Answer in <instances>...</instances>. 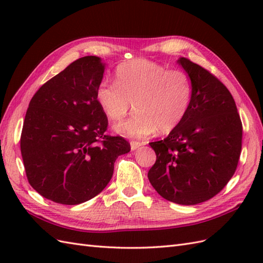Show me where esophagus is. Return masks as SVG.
<instances>
[{
    "label": "esophagus",
    "instance_id": "34e87169",
    "mask_svg": "<svg viewBox=\"0 0 263 263\" xmlns=\"http://www.w3.org/2000/svg\"><path fill=\"white\" fill-rule=\"evenodd\" d=\"M141 146H142V144L140 142L133 141V142H131V150H136V149H138L139 147H141Z\"/></svg>",
    "mask_w": 263,
    "mask_h": 263
}]
</instances>
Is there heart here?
Wrapping results in <instances>:
<instances>
[{"instance_id": "heart-1", "label": "heart", "mask_w": 263, "mask_h": 263, "mask_svg": "<svg viewBox=\"0 0 263 263\" xmlns=\"http://www.w3.org/2000/svg\"><path fill=\"white\" fill-rule=\"evenodd\" d=\"M192 90L184 71L138 59L117 66L116 82H100L96 100L110 121L124 119L133 103L136 114L114 128L123 137L146 139L158 130L168 133L180 125L191 104Z\"/></svg>"}]
</instances>
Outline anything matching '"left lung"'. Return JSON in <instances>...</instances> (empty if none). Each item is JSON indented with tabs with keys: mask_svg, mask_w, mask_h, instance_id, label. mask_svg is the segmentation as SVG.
<instances>
[{
	"mask_svg": "<svg viewBox=\"0 0 263 263\" xmlns=\"http://www.w3.org/2000/svg\"><path fill=\"white\" fill-rule=\"evenodd\" d=\"M192 82V100L180 125L164 140L150 142L157 159L149 182L164 199L198 204L215 197L236 171L242 122L228 89L202 66L177 60Z\"/></svg>",
	"mask_w": 263,
	"mask_h": 263,
	"instance_id": "left-lung-1",
	"label": "left lung"
}]
</instances>
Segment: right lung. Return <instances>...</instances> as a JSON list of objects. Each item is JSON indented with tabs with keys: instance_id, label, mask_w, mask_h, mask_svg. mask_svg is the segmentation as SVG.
<instances>
[{
	"instance_id": "add662e5",
	"label": "right lung",
	"mask_w": 263,
	"mask_h": 263,
	"mask_svg": "<svg viewBox=\"0 0 263 263\" xmlns=\"http://www.w3.org/2000/svg\"><path fill=\"white\" fill-rule=\"evenodd\" d=\"M105 63L74 61L33 95L20 148L27 178L36 191L61 204H79L109 183L114 163L130 152L122 137L106 136L107 117L96 100Z\"/></svg>"
}]
</instances>
